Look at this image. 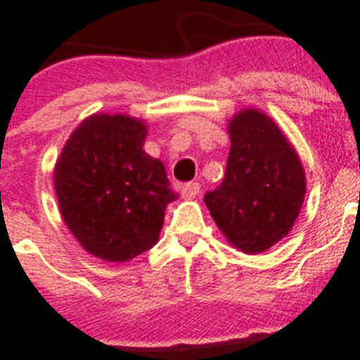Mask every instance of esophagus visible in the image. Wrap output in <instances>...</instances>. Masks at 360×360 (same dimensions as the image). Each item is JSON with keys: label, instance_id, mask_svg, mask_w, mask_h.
Instances as JSON below:
<instances>
[{"label": "esophagus", "instance_id": "34e87169", "mask_svg": "<svg viewBox=\"0 0 360 360\" xmlns=\"http://www.w3.org/2000/svg\"><path fill=\"white\" fill-rule=\"evenodd\" d=\"M199 188H201L199 183H186V185H183V188H181V194H183L185 199H192L199 194Z\"/></svg>", "mask_w": 360, "mask_h": 360}]
</instances>
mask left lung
Instances as JSON below:
<instances>
[{"label": "left lung", "instance_id": "8db88e82", "mask_svg": "<svg viewBox=\"0 0 360 360\" xmlns=\"http://www.w3.org/2000/svg\"><path fill=\"white\" fill-rule=\"evenodd\" d=\"M231 152L221 186L205 195L232 247L259 255L288 236L306 195L297 150L267 113L245 108L229 120Z\"/></svg>", "mask_w": 360, "mask_h": 360}]
</instances>
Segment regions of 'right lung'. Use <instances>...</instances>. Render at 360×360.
Instances as JSON below:
<instances>
[{"mask_svg":"<svg viewBox=\"0 0 360 360\" xmlns=\"http://www.w3.org/2000/svg\"><path fill=\"white\" fill-rule=\"evenodd\" d=\"M148 126L122 113H93L65 141L54 165L63 221L84 250L129 262L159 241L175 194L165 165L143 150Z\"/></svg>","mask_w":360,"mask_h":360,"instance_id":"1","label":"right lung"}]
</instances>
